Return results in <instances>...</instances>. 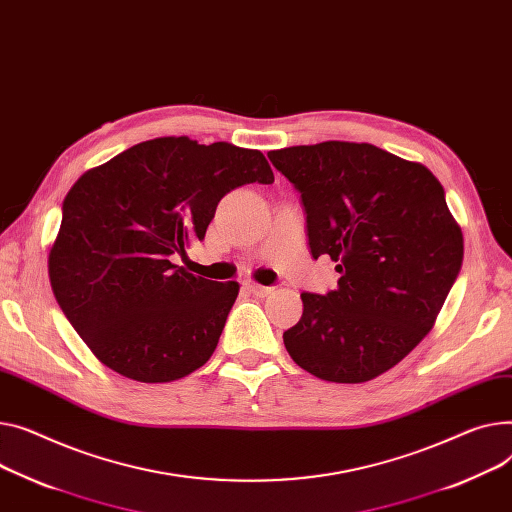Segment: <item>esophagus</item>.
Masks as SVG:
<instances>
[{
	"instance_id": "1",
	"label": "esophagus",
	"mask_w": 512,
	"mask_h": 512,
	"mask_svg": "<svg viewBox=\"0 0 512 512\" xmlns=\"http://www.w3.org/2000/svg\"><path fill=\"white\" fill-rule=\"evenodd\" d=\"M243 286H245V290H249L253 296H259V298H263V296L274 292V288H271V286H261V284H255V282H251V280L243 282Z\"/></svg>"
}]
</instances>
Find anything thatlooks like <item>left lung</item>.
Returning <instances> with one entry per match:
<instances>
[{"label":"left lung","mask_w":512,"mask_h":512,"mask_svg":"<svg viewBox=\"0 0 512 512\" xmlns=\"http://www.w3.org/2000/svg\"><path fill=\"white\" fill-rule=\"evenodd\" d=\"M300 193L311 255L339 274L302 292L284 331L292 360L317 379L364 383L432 329L463 263V234L430 170L372 144L323 142L267 152Z\"/></svg>","instance_id":"obj_1"}]
</instances>
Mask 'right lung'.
I'll return each instance as SVG.
<instances>
[{
	"mask_svg": "<svg viewBox=\"0 0 512 512\" xmlns=\"http://www.w3.org/2000/svg\"><path fill=\"white\" fill-rule=\"evenodd\" d=\"M249 183H274L259 150L189 138L142 142L78 179L63 201L49 278L102 364L168 383L210 360L238 284L173 261L203 241L220 199Z\"/></svg>",
	"mask_w": 512,
	"mask_h": 512,
	"instance_id": "add662e5",
	"label": "right lung"
}]
</instances>
